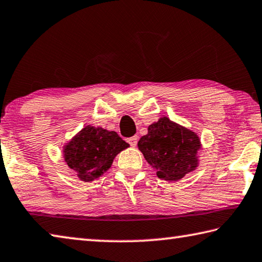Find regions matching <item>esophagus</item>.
I'll return each instance as SVG.
<instances>
[{
	"mask_svg": "<svg viewBox=\"0 0 262 262\" xmlns=\"http://www.w3.org/2000/svg\"><path fill=\"white\" fill-rule=\"evenodd\" d=\"M127 143L130 144V145L132 146V147H136V146H137V143H138V137L135 136V137H132V138H128Z\"/></svg>",
	"mask_w": 262,
	"mask_h": 262,
	"instance_id": "34e87169",
	"label": "esophagus"
}]
</instances>
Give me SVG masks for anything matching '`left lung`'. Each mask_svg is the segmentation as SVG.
Masks as SVG:
<instances>
[{
	"mask_svg": "<svg viewBox=\"0 0 262 262\" xmlns=\"http://www.w3.org/2000/svg\"><path fill=\"white\" fill-rule=\"evenodd\" d=\"M138 148L159 178L177 182L198 167L201 143L195 132L163 116L148 126Z\"/></svg>",
	"mask_w": 262,
	"mask_h": 262,
	"instance_id": "8db88e82",
	"label": "left lung"
}]
</instances>
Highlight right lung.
Returning <instances> with one entry per match:
<instances>
[{
    "mask_svg": "<svg viewBox=\"0 0 262 262\" xmlns=\"http://www.w3.org/2000/svg\"><path fill=\"white\" fill-rule=\"evenodd\" d=\"M115 131L86 125L63 146V158L82 182H92L112 167L115 157L128 147Z\"/></svg>",
    "mask_w": 262,
    "mask_h": 262,
    "instance_id": "obj_1",
    "label": "right lung"
}]
</instances>
